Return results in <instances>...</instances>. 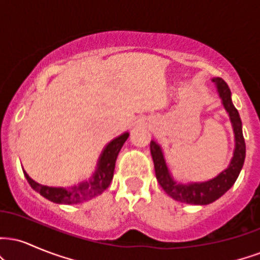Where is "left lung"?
Listing matches in <instances>:
<instances>
[{
	"mask_svg": "<svg viewBox=\"0 0 260 260\" xmlns=\"http://www.w3.org/2000/svg\"><path fill=\"white\" fill-rule=\"evenodd\" d=\"M211 80L216 84L217 92H219L223 107L229 113L235 133L234 156L229 168L209 181L196 182V183H177L170 174L160 145L154 140L150 142L151 157L154 161L157 182L171 198L181 203H187V204L207 205L225 194L237 180L242 170L244 157H246V143H244L242 133V121H241L240 113L232 104L229 85L226 84L225 80L219 77Z\"/></svg>",
	"mask_w": 260,
	"mask_h": 260,
	"instance_id": "8db88e82",
	"label": "left lung"
}]
</instances>
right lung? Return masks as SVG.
<instances>
[{"label": "right lung", "mask_w": 260, "mask_h": 260, "mask_svg": "<svg viewBox=\"0 0 260 260\" xmlns=\"http://www.w3.org/2000/svg\"><path fill=\"white\" fill-rule=\"evenodd\" d=\"M128 136H129V133L126 132L121 134L117 138L112 139L101 153L99 161H98L96 170H95L91 177L88 181L77 184V186L68 188L43 186V184L31 180L25 171L23 172H24L26 181L29 182L32 189L40 193L44 198L49 199L53 203H58V204H78V203H83L88 201V199H91L92 197L101 194L110 186L113 177V171H115L117 155L120 153L121 148L123 147Z\"/></svg>", "instance_id": "1"}]
</instances>
